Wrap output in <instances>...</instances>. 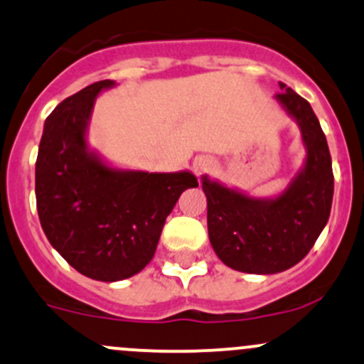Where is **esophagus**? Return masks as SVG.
Returning <instances> with one entry per match:
<instances>
[{
	"mask_svg": "<svg viewBox=\"0 0 364 364\" xmlns=\"http://www.w3.org/2000/svg\"><path fill=\"white\" fill-rule=\"evenodd\" d=\"M210 166H213V161H210V159H207V157H197L193 161V169H195V173H197V174L209 171Z\"/></svg>",
	"mask_w": 364,
	"mask_h": 364,
	"instance_id": "1",
	"label": "esophagus"
}]
</instances>
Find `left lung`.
<instances>
[{"mask_svg":"<svg viewBox=\"0 0 364 364\" xmlns=\"http://www.w3.org/2000/svg\"><path fill=\"white\" fill-rule=\"evenodd\" d=\"M277 102L301 129L306 157L285 190L250 197L202 176L207 228L215 255L231 269L274 274L301 262L326 226L333 198V173L325 133L309 102L279 82Z\"/></svg>","mask_w":364,"mask_h":364,"instance_id":"left-lung-1","label":"left lung"}]
</instances>
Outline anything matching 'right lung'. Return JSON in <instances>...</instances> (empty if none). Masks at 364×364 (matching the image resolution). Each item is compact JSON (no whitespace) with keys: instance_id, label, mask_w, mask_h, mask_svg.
<instances>
[{"instance_id":"add662e5","label":"right lung","mask_w":364,"mask_h":364,"mask_svg":"<svg viewBox=\"0 0 364 364\" xmlns=\"http://www.w3.org/2000/svg\"><path fill=\"white\" fill-rule=\"evenodd\" d=\"M115 86L110 79L95 82L58 103L36 161V203L48 242L79 273L109 283L149 264L179 195L198 186L186 169H122L91 149L95 100Z\"/></svg>"}]
</instances>
